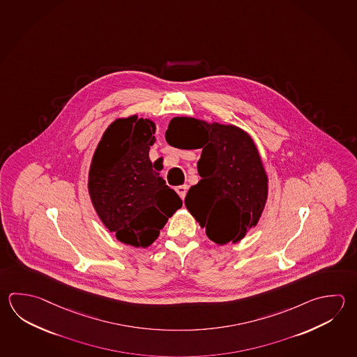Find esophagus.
Here are the masks:
<instances>
[{
  "label": "esophagus",
  "mask_w": 357,
  "mask_h": 357,
  "mask_svg": "<svg viewBox=\"0 0 357 357\" xmlns=\"http://www.w3.org/2000/svg\"><path fill=\"white\" fill-rule=\"evenodd\" d=\"M187 190H188V185H187V184H183V185H178V187H175V192L179 195V197H181L182 199L185 198Z\"/></svg>",
  "instance_id": "1"
}]
</instances>
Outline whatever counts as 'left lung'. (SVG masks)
Wrapping results in <instances>:
<instances>
[{"label":"left lung","mask_w":357,"mask_h":357,"mask_svg":"<svg viewBox=\"0 0 357 357\" xmlns=\"http://www.w3.org/2000/svg\"><path fill=\"white\" fill-rule=\"evenodd\" d=\"M165 132L170 146L202 149L201 181L189 188L185 207L217 245L241 241L263 215L269 179L256 144L235 125L174 117Z\"/></svg>","instance_id":"left-lung-1"}]
</instances>
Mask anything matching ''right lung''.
Returning <instances> with one entry per match:
<instances>
[{
    "label": "right lung",
    "instance_id": "1",
    "mask_svg": "<svg viewBox=\"0 0 357 357\" xmlns=\"http://www.w3.org/2000/svg\"><path fill=\"white\" fill-rule=\"evenodd\" d=\"M155 123L137 114L114 120L102 135L88 172V193L103 226L122 243L148 248L182 199L149 159Z\"/></svg>",
    "mask_w": 357,
    "mask_h": 357
}]
</instances>
